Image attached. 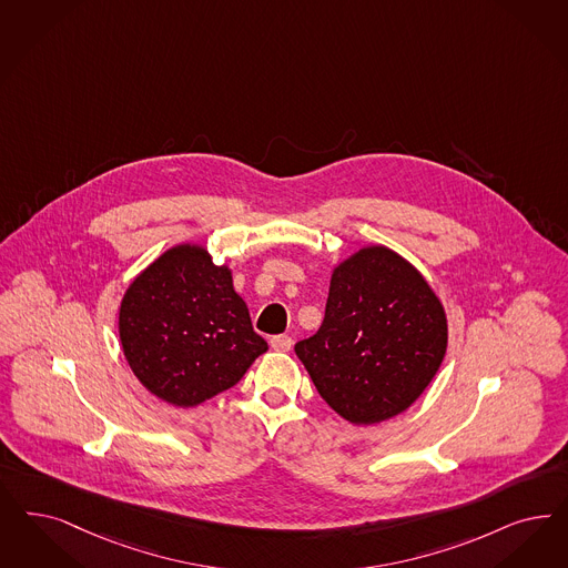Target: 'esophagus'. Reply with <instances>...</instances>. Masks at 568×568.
Instances as JSON below:
<instances>
[{
    "label": "esophagus",
    "mask_w": 568,
    "mask_h": 568,
    "mask_svg": "<svg viewBox=\"0 0 568 568\" xmlns=\"http://www.w3.org/2000/svg\"><path fill=\"white\" fill-rule=\"evenodd\" d=\"M294 346V339L290 335H273L271 337V348L276 353H290Z\"/></svg>",
    "instance_id": "esophagus-1"
}]
</instances>
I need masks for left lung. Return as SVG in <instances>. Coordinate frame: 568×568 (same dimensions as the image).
<instances>
[{"label":"left lung","mask_w":568,"mask_h":568,"mask_svg":"<svg viewBox=\"0 0 568 568\" xmlns=\"http://www.w3.org/2000/svg\"><path fill=\"white\" fill-rule=\"evenodd\" d=\"M445 353L440 300L405 257L382 245L333 271L318 332L295 344L325 403L358 426L409 409Z\"/></svg>","instance_id":"obj_1"}]
</instances>
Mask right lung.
Masks as SVG:
<instances>
[{"mask_svg": "<svg viewBox=\"0 0 568 568\" xmlns=\"http://www.w3.org/2000/svg\"><path fill=\"white\" fill-rule=\"evenodd\" d=\"M119 337L142 386L176 407L233 388L268 351L233 274L199 245L172 247L138 274L119 308Z\"/></svg>", "mask_w": 568, "mask_h": 568, "instance_id": "right-lung-1", "label": "right lung"}]
</instances>
